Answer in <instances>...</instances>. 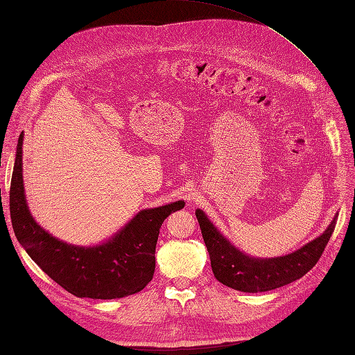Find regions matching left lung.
Returning a JSON list of instances; mask_svg holds the SVG:
<instances>
[{
    "mask_svg": "<svg viewBox=\"0 0 355 355\" xmlns=\"http://www.w3.org/2000/svg\"><path fill=\"white\" fill-rule=\"evenodd\" d=\"M204 243L210 254L211 270L216 280L245 293H259L286 286L304 277L318 262L335 231L338 214L318 239L299 250L272 259H254L245 256L213 227L201 210L196 211Z\"/></svg>",
    "mask_w": 355,
    "mask_h": 355,
    "instance_id": "left-lung-1",
    "label": "left lung"
}]
</instances>
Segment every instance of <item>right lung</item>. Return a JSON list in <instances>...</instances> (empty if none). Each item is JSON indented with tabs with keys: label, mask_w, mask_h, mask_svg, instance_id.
<instances>
[{
	"label": "right lung",
	"mask_w": 355,
	"mask_h": 355,
	"mask_svg": "<svg viewBox=\"0 0 355 355\" xmlns=\"http://www.w3.org/2000/svg\"><path fill=\"white\" fill-rule=\"evenodd\" d=\"M20 135L10 185V218L17 241L42 271L78 297L118 299L135 295L153 280L159 228L184 201L139 211L108 243L78 247L63 243L42 230L26 206L22 178Z\"/></svg>",
	"instance_id": "obj_1"
}]
</instances>
